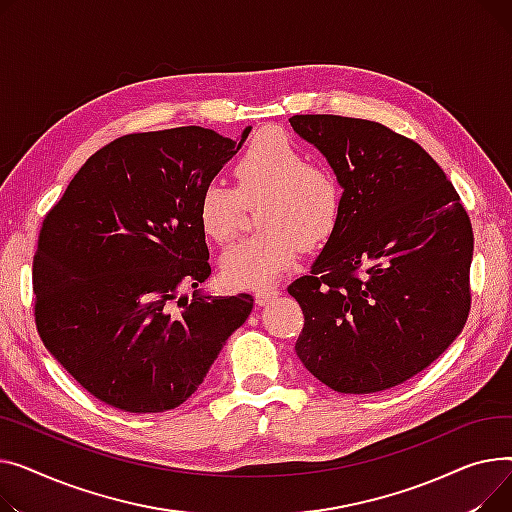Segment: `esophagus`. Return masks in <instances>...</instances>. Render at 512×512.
I'll use <instances>...</instances> for the list:
<instances>
[{"label": "esophagus", "instance_id": "esophagus-1", "mask_svg": "<svg viewBox=\"0 0 512 512\" xmlns=\"http://www.w3.org/2000/svg\"><path fill=\"white\" fill-rule=\"evenodd\" d=\"M275 297H279V289L277 287H262L256 291V304L258 306H266L273 302Z\"/></svg>", "mask_w": 512, "mask_h": 512}]
</instances>
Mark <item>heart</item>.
Listing matches in <instances>:
<instances>
[{
	"label": "heart",
	"instance_id": "heart-1",
	"mask_svg": "<svg viewBox=\"0 0 512 512\" xmlns=\"http://www.w3.org/2000/svg\"><path fill=\"white\" fill-rule=\"evenodd\" d=\"M235 186L208 182L198 198V223L206 237L225 244L235 235L246 204H254L260 231L231 246L221 258L231 287L258 289L287 270L299 246L316 250L341 221L343 192L335 171L312 163L287 134H256L233 163Z\"/></svg>",
	"mask_w": 512,
	"mask_h": 512
}]
</instances>
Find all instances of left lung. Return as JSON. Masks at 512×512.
Returning a JSON list of instances; mask_svg holds the SVG:
<instances>
[{
    "label": "left lung",
    "instance_id": "8db88e82",
    "mask_svg": "<svg viewBox=\"0 0 512 512\" xmlns=\"http://www.w3.org/2000/svg\"><path fill=\"white\" fill-rule=\"evenodd\" d=\"M343 186L341 221L287 291L304 312L302 364L345 395L403 384L446 351L471 310L473 229L415 140L370 119L293 115Z\"/></svg>",
    "mask_w": 512,
    "mask_h": 512
}]
</instances>
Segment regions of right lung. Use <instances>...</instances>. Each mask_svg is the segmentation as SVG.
Instances as JSON below:
<instances>
[{
	"instance_id": "add662e5",
	"label": "right lung",
	"mask_w": 512,
	"mask_h": 512,
	"mask_svg": "<svg viewBox=\"0 0 512 512\" xmlns=\"http://www.w3.org/2000/svg\"><path fill=\"white\" fill-rule=\"evenodd\" d=\"M242 140L200 126L105 144L49 210L33 260L35 324L99 401L161 413L192 397L254 297L179 295L210 275L198 198Z\"/></svg>"
}]
</instances>
